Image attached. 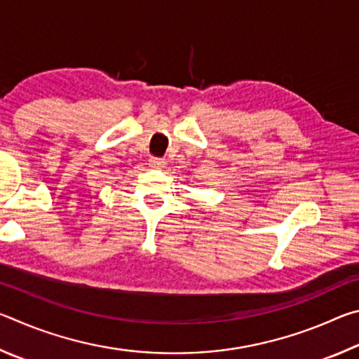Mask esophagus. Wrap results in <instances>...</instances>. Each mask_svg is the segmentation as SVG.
Here are the masks:
<instances>
[{"label":"esophagus","instance_id":"obj_1","mask_svg":"<svg viewBox=\"0 0 359 359\" xmlns=\"http://www.w3.org/2000/svg\"><path fill=\"white\" fill-rule=\"evenodd\" d=\"M149 165H150V168H154V169H161V168H165V160H163V158L151 156L149 160Z\"/></svg>","mask_w":359,"mask_h":359}]
</instances>
